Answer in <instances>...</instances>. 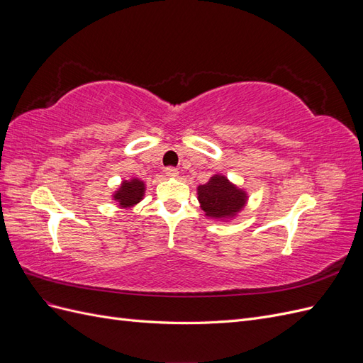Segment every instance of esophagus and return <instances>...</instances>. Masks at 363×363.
Segmentation results:
<instances>
[{
	"instance_id": "1",
	"label": "esophagus",
	"mask_w": 363,
	"mask_h": 363,
	"mask_svg": "<svg viewBox=\"0 0 363 363\" xmlns=\"http://www.w3.org/2000/svg\"><path fill=\"white\" fill-rule=\"evenodd\" d=\"M164 174H167L169 179H177V177H179V169H175V168L169 167V168L164 169Z\"/></svg>"
}]
</instances>
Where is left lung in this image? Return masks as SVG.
<instances>
[{"mask_svg": "<svg viewBox=\"0 0 363 363\" xmlns=\"http://www.w3.org/2000/svg\"><path fill=\"white\" fill-rule=\"evenodd\" d=\"M196 195L204 216L223 223H230L242 212L250 196L247 189L239 188L221 172L213 174L206 184H200Z\"/></svg>", "mask_w": 363, "mask_h": 363, "instance_id": "8db88e82", "label": "left lung"}]
</instances>
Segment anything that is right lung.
Listing matches in <instances>:
<instances>
[{
	"label": "right lung",
	"instance_id": "1",
	"mask_svg": "<svg viewBox=\"0 0 363 363\" xmlns=\"http://www.w3.org/2000/svg\"><path fill=\"white\" fill-rule=\"evenodd\" d=\"M147 186L145 182L138 177H131L128 180H123L112 194V200L116 203L119 208H131L138 206L142 200L145 199Z\"/></svg>",
	"mask_w": 363,
	"mask_h": 363
}]
</instances>
